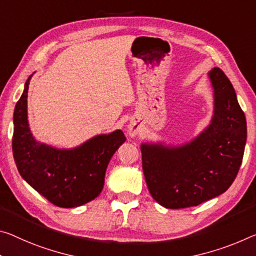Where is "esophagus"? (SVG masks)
Instances as JSON below:
<instances>
[{"label": "esophagus", "instance_id": "1", "mask_svg": "<svg viewBox=\"0 0 256 256\" xmlns=\"http://www.w3.org/2000/svg\"><path fill=\"white\" fill-rule=\"evenodd\" d=\"M138 133H139V126H138V124L134 123V122H131L128 125V134L131 138H136L138 136Z\"/></svg>", "mask_w": 256, "mask_h": 256}]
</instances>
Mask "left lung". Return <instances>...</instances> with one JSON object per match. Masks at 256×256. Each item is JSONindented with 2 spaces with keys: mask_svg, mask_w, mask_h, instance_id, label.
<instances>
[{
  "mask_svg": "<svg viewBox=\"0 0 256 256\" xmlns=\"http://www.w3.org/2000/svg\"><path fill=\"white\" fill-rule=\"evenodd\" d=\"M213 114L200 133L180 144L147 141L140 146L149 192L166 208L197 206L228 190L242 165L247 139L245 114L220 68L208 72Z\"/></svg>",
  "mask_w": 256,
  "mask_h": 256,
  "instance_id": "left-lung-1",
  "label": "left lung"
}]
</instances>
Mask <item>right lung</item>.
<instances>
[{"label": "right lung", "mask_w": 256, "mask_h": 256, "mask_svg": "<svg viewBox=\"0 0 256 256\" xmlns=\"http://www.w3.org/2000/svg\"><path fill=\"white\" fill-rule=\"evenodd\" d=\"M32 74L14 112L12 150L16 165L32 188L59 208H78L100 194L107 166L126 138L122 130L96 134L74 148H56L36 140L28 123Z\"/></svg>", "instance_id": "add662e5"}]
</instances>
